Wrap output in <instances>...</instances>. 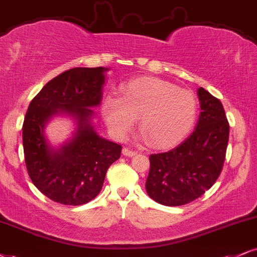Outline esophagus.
Segmentation results:
<instances>
[{
  "instance_id": "esophagus-1",
  "label": "esophagus",
  "mask_w": 257,
  "mask_h": 257,
  "mask_svg": "<svg viewBox=\"0 0 257 257\" xmlns=\"http://www.w3.org/2000/svg\"><path fill=\"white\" fill-rule=\"evenodd\" d=\"M122 155H123V156L132 157V156H135V155H137V151L131 150V149H128V148H123L122 149Z\"/></svg>"
}]
</instances>
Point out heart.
<instances>
[{
  "mask_svg": "<svg viewBox=\"0 0 257 257\" xmlns=\"http://www.w3.org/2000/svg\"><path fill=\"white\" fill-rule=\"evenodd\" d=\"M121 97L107 95L102 103L103 118L118 138L127 135L139 116L149 144L167 148L181 141L195 122L194 94L160 78H135L122 85Z\"/></svg>",
  "mask_w": 257,
  "mask_h": 257,
  "instance_id": "heart-1",
  "label": "heart"
}]
</instances>
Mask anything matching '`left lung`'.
Instances as JSON below:
<instances>
[{
  "instance_id": "obj_1",
  "label": "left lung",
  "mask_w": 257,
  "mask_h": 257,
  "mask_svg": "<svg viewBox=\"0 0 257 257\" xmlns=\"http://www.w3.org/2000/svg\"><path fill=\"white\" fill-rule=\"evenodd\" d=\"M196 128L179 147L150 155L145 182L148 195L158 204L181 206L210 189L217 181L225 160L229 122L223 104L200 87Z\"/></svg>"
}]
</instances>
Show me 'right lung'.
<instances>
[{
  "label": "right lung",
  "mask_w": 257,
  "mask_h": 257,
  "mask_svg": "<svg viewBox=\"0 0 257 257\" xmlns=\"http://www.w3.org/2000/svg\"><path fill=\"white\" fill-rule=\"evenodd\" d=\"M108 68H74L44 85L28 106L22 126L26 167L32 182L51 200L83 205L102 188L107 169L121 147L103 138L94 125ZM56 116L72 119L75 127L64 144L53 146L46 127Z\"/></svg>",
  "instance_id": "add662e5"
}]
</instances>
